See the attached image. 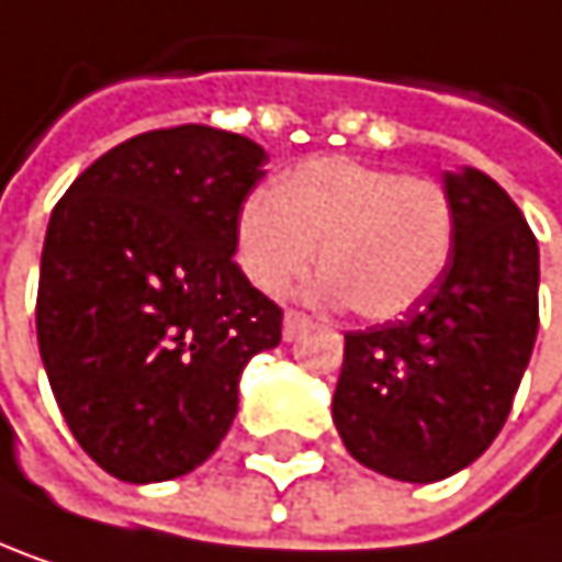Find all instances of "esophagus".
Masks as SVG:
<instances>
[{
    "label": "esophagus",
    "instance_id": "obj_1",
    "mask_svg": "<svg viewBox=\"0 0 562 562\" xmlns=\"http://www.w3.org/2000/svg\"><path fill=\"white\" fill-rule=\"evenodd\" d=\"M307 327H311V321H307L304 314L288 311V314H284V327H281V334H284V340H297Z\"/></svg>",
    "mask_w": 562,
    "mask_h": 562
}]
</instances>
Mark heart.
Returning <instances> with one entry per match:
<instances>
[{
    "mask_svg": "<svg viewBox=\"0 0 562 562\" xmlns=\"http://www.w3.org/2000/svg\"><path fill=\"white\" fill-rule=\"evenodd\" d=\"M307 297L344 304L363 321H390L416 307L441 278L454 245L445 189L425 176L350 156H317L288 169L274 192L245 199L235 248L245 278L284 291L317 261Z\"/></svg>",
    "mask_w": 562,
    "mask_h": 562,
    "instance_id": "obj_1",
    "label": "heart"
}]
</instances>
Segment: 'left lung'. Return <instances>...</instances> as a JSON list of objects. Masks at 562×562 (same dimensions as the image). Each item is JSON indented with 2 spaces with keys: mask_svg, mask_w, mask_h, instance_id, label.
I'll return each mask as SVG.
<instances>
[{
  "mask_svg": "<svg viewBox=\"0 0 562 562\" xmlns=\"http://www.w3.org/2000/svg\"><path fill=\"white\" fill-rule=\"evenodd\" d=\"M451 258L403 321L347 334L334 425L396 481L468 468L507 422L537 340L540 251L514 199L481 169L445 172Z\"/></svg>",
  "mask_w": 562,
  "mask_h": 562,
  "instance_id": "left-lung-1",
  "label": "left lung"
}]
</instances>
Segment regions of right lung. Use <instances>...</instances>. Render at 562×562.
I'll return each instance as SVG.
<instances>
[{"label":"right lung","instance_id":"1","mask_svg":"<svg viewBox=\"0 0 562 562\" xmlns=\"http://www.w3.org/2000/svg\"><path fill=\"white\" fill-rule=\"evenodd\" d=\"M255 140L202 124L94 159L55 205L38 278V350L78 445L114 477L189 474L238 413L248 360L281 344V307L235 255Z\"/></svg>","mask_w":562,"mask_h":562}]
</instances>
